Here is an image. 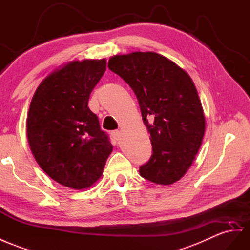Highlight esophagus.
Returning a JSON list of instances; mask_svg holds the SVG:
<instances>
[{
    "instance_id": "esophagus-1",
    "label": "esophagus",
    "mask_w": 250,
    "mask_h": 250,
    "mask_svg": "<svg viewBox=\"0 0 250 250\" xmlns=\"http://www.w3.org/2000/svg\"><path fill=\"white\" fill-rule=\"evenodd\" d=\"M112 135L114 136V138H115V139H116V140H119V139H120V137H121V131H119V130L114 131V132L112 133Z\"/></svg>"
}]
</instances>
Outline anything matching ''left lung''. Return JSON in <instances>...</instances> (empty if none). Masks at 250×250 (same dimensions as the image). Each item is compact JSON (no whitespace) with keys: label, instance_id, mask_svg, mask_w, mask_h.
Returning <instances> with one entry per match:
<instances>
[{"label":"left lung","instance_id":"8db88e82","mask_svg":"<svg viewBox=\"0 0 250 250\" xmlns=\"http://www.w3.org/2000/svg\"><path fill=\"white\" fill-rule=\"evenodd\" d=\"M135 93L153 154L139 168L157 185L180 181L193 164L206 127L202 102L187 72L154 52L115 55L107 64Z\"/></svg>","mask_w":250,"mask_h":250}]
</instances>
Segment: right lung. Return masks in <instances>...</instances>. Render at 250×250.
Segmentation results:
<instances>
[{"label":"right lung","instance_id":"obj_1","mask_svg":"<svg viewBox=\"0 0 250 250\" xmlns=\"http://www.w3.org/2000/svg\"><path fill=\"white\" fill-rule=\"evenodd\" d=\"M105 68V59L70 61L42 80L30 102L26 130L31 153L50 178L67 188L93 186L113 151L87 105Z\"/></svg>","mask_w":250,"mask_h":250}]
</instances>
